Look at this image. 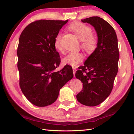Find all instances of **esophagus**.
Instances as JSON below:
<instances>
[{
	"label": "esophagus",
	"mask_w": 134,
	"mask_h": 134,
	"mask_svg": "<svg viewBox=\"0 0 134 134\" xmlns=\"http://www.w3.org/2000/svg\"><path fill=\"white\" fill-rule=\"evenodd\" d=\"M72 70H73V73H74V76H75V72H76V68L73 67V68H72Z\"/></svg>",
	"instance_id": "esophagus-1"
}]
</instances>
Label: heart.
Wrapping results in <instances>:
<instances>
[{
	"label": "heart",
	"mask_w": 134,
	"mask_h": 134,
	"mask_svg": "<svg viewBox=\"0 0 134 134\" xmlns=\"http://www.w3.org/2000/svg\"><path fill=\"white\" fill-rule=\"evenodd\" d=\"M69 29L81 41L82 48L89 54L95 52L97 48L98 41L93 34V30L90 26L80 22H74L70 24ZM62 35L59 33L55 38L54 45L57 50L63 52V49L60 45ZM83 55L81 52H70L63 59V63L75 67L83 61Z\"/></svg>",
	"instance_id": "obj_1"
}]
</instances>
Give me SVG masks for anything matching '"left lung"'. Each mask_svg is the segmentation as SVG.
Returning <instances> with one entry per match:
<instances>
[{
	"label": "left lung",
	"mask_w": 134,
	"mask_h": 134,
	"mask_svg": "<svg viewBox=\"0 0 134 134\" xmlns=\"http://www.w3.org/2000/svg\"><path fill=\"white\" fill-rule=\"evenodd\" d=\"M81 21L94 27L98 45L95 52L75 73L76 78L83 83L76 99L84 105L94 107L103 102L112 90L118 71V38L113 27L100 17L92 16Z\"/></svg>",
	"instance_id": "8db88e82"
}]
</instances>
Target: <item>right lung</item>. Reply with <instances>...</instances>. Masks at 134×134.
I'll list each match as a JSON object with an SVG mask.
<instances>
[{"mask_svg":"<svg viewBox=\"0 0 134 134\" xmlns=\"http://www.w3.org/2000/svg\"><path fill=\"white\" fill-rule=\"evenodd\" d=\"M68 21L38 20L28 25L19 37V86L26 98L36 106L53 104L60 89L74 76L72 67L67 64L55 71L61 62L54 45L55 38Z\"/></svg>","mask_w":134,"mask_h":134,"instance_id":"obj_1","label":"right lung"}]
</instances>
